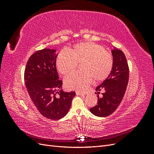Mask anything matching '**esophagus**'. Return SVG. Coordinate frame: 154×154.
<instances>
[{
  "mask_svg": "<svg viewBox=\"0 0 154 154\" xmlns=\"http://www.w3.org/2000/svg\"><path fill=\"white\" fill-rule=\"evenodd\" d=\"M76 94L78 96H83V95L85 94H84V93H82V92H78V91L76 92Z\"/></svg>",
  "mask_w": 154,
  "mask_h": 154,
  "instance_id": "obj_1",
  "label": "esophagus"
}]
</instances>
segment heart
Wrapping results in <instances>:
<instances>
[{
	"label": "heart",
	"mask_w": 154,
	"mask_h": 154,
	"mask_svg": "<svg viewBox=\"0 0 154 154\" xmlns=\"http://www.w3.org/2000/svg\"><path fill=\"white\" fill-rule=\"evenodd\" d=\"M82 72H74L65 79V85L70 90L83 91L92 82L103 81L109 76L113 67L112 54L101 45L89 42L74 45L67 51H62L57 58V67L63 75L75 70L82 63Z\"/></svg>",
	"instance_id": "b5f03b06"
}]
</instances>
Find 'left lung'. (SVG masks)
I'll return each instance as SVG.
<instances>
[{
	"label": "left lung",
	"mask_w": 154,
	"mask_h": 154,
	"mask_svg": "<svg viewBox=\"0 0 154 154\" xmlns=\"http://www.w3.org/2000/svg\"><path fill=\"white\" fill-rule=\"evenodd\" d=\"M111 52L114 60L112 69L105 80L96 88L97 94L102 88L105 92L102 93L101 97L97 96V105L90 109L91 112L97 117H106L117 109L123 98L128 82L129 69L125 54L116 48Z\"/></svg>",
	"instance_id": "obj_1"
}]
</instances>
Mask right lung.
Here are the masks:
<instances>
[{
	"instance_id": "right-lung-1",
	"label": "right lung",
	"mask_w": 154,
	"mask_h": 154,
	"mask_svg": "<svg viewBox=\"0 0 154 154\" xmlns=\"http://www.w3.org/2000/svg\"><path fill=\"white\" fill-rule=\"evenodd\" d=\"M55 49H44L32 54L26 64L25 85L39 112L49 119L63 118L70 109L76 92H63L59 80ZM57 94V95L56 94Z\"/></svg>"
}]
</instances>
